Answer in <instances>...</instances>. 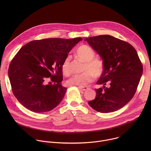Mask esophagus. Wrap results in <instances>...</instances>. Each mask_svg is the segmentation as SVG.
Returning <instances> with one entry per match:
<instances>
[{
    "instance_id": "obj_1",
    "label": "esophagus",
    "mask_w": 151,
    "mask_h": 151,
    "mask_svg": "<svg viewBox=\"0 0 151 151\" xmlns=\"http://www.w3.org/2000/svg\"><path fill=\"white\" fill-rule=\"evenodd\" d=\"M78 88H79V89L80 90L83 91H86V90L88 89V87H79Z\"/></svg>"
}]
</instances>
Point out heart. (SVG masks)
Here are the masks:
<instances>
[{"mask_svg":"<svg viewBox=\"0 0 151 151\" xmlns=\"http://www.w3.org/2000/svg\"><path fill=\"white\" fill-rule=\"evenodd\" d=\"M75 54L78 58L85 62V72L71 76L67 81L69 85L82 87L92 82L94 76L99 77L102 75L104 70L103 63L100 59L94 58L95 52L93 48L86 45H81L78 48ZM70 57L68 56L64 60L61 65V69L64 75H68L70 73Z\"/></svg>","mask_w":151,"mask_h":151,"instance_id":"heart-1","label":"heart"}]
</instances>
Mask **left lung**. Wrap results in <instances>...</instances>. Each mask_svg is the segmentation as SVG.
Instances as JSON below:
<instances>
[{"label": "left lung", "mask_w": 151, "mask_h": 151, "mask_svg": "<svg viewBox=\"0 0 151 151\" xmlns=\"http://www.w3.org/2000/svg\"><path fill=\"white\" fill-rule=\"evenodd\" d=\"M100 56L103 72L97 82L103 87L96 89V96L88 101L94 110L101 113L116 111L135 94L143 72V66L135 48L129 43L110 35L86 38ZM108 83L110 86L106 87Z\"/></svg>", "instance_id": "obj_1"}]
</instances>
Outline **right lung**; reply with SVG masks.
Listing matches in <instances>:
<instances>
[{
	"label": "right lung",
	"instance_id": "obj_1",
	"mask_svg": "<svg viewBox=\"0 0 151 151\" xmlns=\"http://www.w3.org/2000/svg\"><path fill=\"white\" fill-rule=\"evenodd\" d=\"M82 40H36L19 50L10 63L8 76L12 93L21 104L37 113L50 111L59 104L67 90L61 85L62 63Z\"/></svg>",
	"mask_w": 151,
	"mask_h": 151
}]
</instances>
